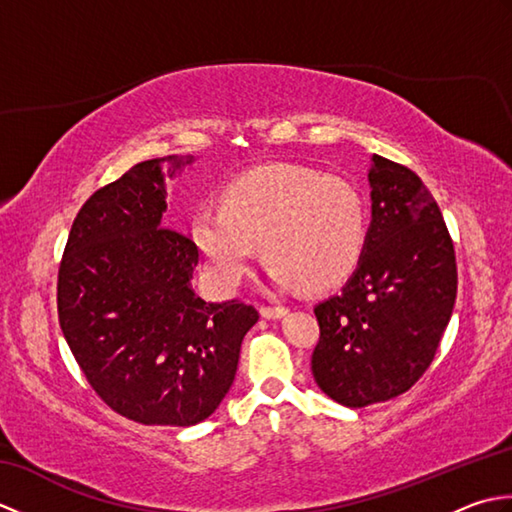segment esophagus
Listing matches in <instances>:
<instances>
[{
    "instance_id": "esophagus-1",
    "label": "esophagus",
    "mask_w": 512,
    "mask_h": 512,
    "mask_svg": "<svg viewBox=\"0 0 512 512\" xmlns=\"http://www.w3.org/2000/svg\"><path fill=\"white\" fill-rule=\"evenodd\" d=\"M259 312H262V317H266V319H279V317H284L288 308L286 306H259Z\"/></svg>"
}]
</instances>
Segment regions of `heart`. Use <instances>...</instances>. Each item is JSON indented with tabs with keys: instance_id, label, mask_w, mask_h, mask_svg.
Listing matches in <instances>:
<instances>
[{
	"instance_id": "heart-1",
	"label": "heart",
	"mask_w": 512,
	"mask_h": 512,
	"mask_svg": "<svg viewBox=\"0 0 512 512\" xmlns=\"http://www.w3.org/2000/svg\"><path fill=\"white\" fill-rule=\"evenodd\" d=\"M191 239L217 284L235 288L264 244L275 281L325 290L352 273L365 244V204L336 176L303 165L250 169L222 191V206H202Z\"/></svg>"
}]
</instances>
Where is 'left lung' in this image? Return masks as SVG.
Masks as SVG:
<instances>
[{
	"label": "left lung",
	"mask_w": 512,
	"mask_h": 512,
	"mask_svg": "<svg viewBox=\"0 0 512 512\" xmlns=\"http://www.w3.org/2000/svg\"><path fill=\"white\" fill-rule=\"evenodd\" d=\"M372 226L356 273L321 301L312 374L332 400L367 407L405 394L447 330L458 266L449 228L411 169L372 156Z\"/></svg>",
	"instance_id": "8db88e82"
}]
</instances>
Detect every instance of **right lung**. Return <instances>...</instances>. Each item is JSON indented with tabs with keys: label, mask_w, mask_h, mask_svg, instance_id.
<instances>
[{
	"label": "right lung",
	"mask_w": 512,
	"mask_h": 512,
	"mask_svg": "<svg viewBox=\"0 0 512 512\" xmlns=\"http://www.w3.org/2000/svg\"><path fill=\"white\" fill-rule=\"evenodd\" d=\"M193 156L138 162L76 213L57 310L65 341L107 407L140 424L191 427L231 389L259 312L206 303L191 286L200 250L162 226L165 176Z\"/></svg>",
	"instance_id": "add662e5"
}]
</instances>
